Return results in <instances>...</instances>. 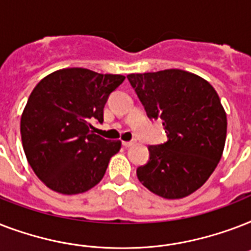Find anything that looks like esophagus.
<instances>
[{"mask_svg": "<svg viewBox=\"0 0 251 251\" xmlns=\"http://www.w3.org/2000/svg\"><path fill=\"white\" fill-rule=\"evenodd\" d=\"M122 145L125 147H131V146L135 145V141H130V142H122Z\"/></svg>", "mask_w": 251, "mask_h": 251, "instance_id": "1", "label": "esophagus"}]
</instances>
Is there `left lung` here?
<instances>
[{"label": "left lung", "instance_id": "1", "mask_svg": "<svg viewBox=\"0 0 251 251\" xmlns=\"http://www.w3.org/2000/svg\"><path fill=\"white\" fill-rule=\"evenodd\" d=\"M150 118H160L168 142L150 146V160L138 179L153 194L181 199L210 178L222 159L226 113L215 88L193 73L168 69L129 74Z\"/></svg>", "mask_w": 251, "mask_h": 251}]
</instances>
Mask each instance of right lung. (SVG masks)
I'll return each mask as SVG.
<instances>
[{"label": "right lung", "mask_w": 251, "mask_h": 251, "mask_svg": "<svg viewBox=\"0 0 251 251\" xmlns=\"http://www.w3.org/2000/svg\"><path fill=\"white\" fill-rule=\"evenodd\" d=\"M125 80L82 68L53 72L36 84L21 117L22 145L35 175L50 190L80 194L98 185L121 141L94 133L108 96Z\"/></svg>", "instance_id": "add662e5"}]
</instances>
